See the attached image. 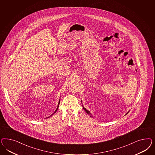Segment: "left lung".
I'll return each mask as SVG.
<instances>
[{"label":"left lung","instance_id":"8db88e82","mask_svg":"<svg viewBox=\"0 0 155 155\" xmlns=\"http://www.w3.org/2000/svg\"><path fill=\"white\" fill-rule=\"evenodd\" d=\"M83 108H84V111H85L87 113V114L89 115L90 117H93V116H91V113H90L89 111H88L87 110H86V108H84V107H83ZM128 113H129V111H128V112L127 114H128Z\"/></svg>","mask_w":155,"mask_h":155}]
</instances>
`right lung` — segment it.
I'll list each match as a JSON object with an SVG mask.
<instances>
[{
    "label": "right lung",
    "mask_w": 155,
    "mask_h": 155,
    "mask_svg": "<svg viewBox=\"0 0 155 155\" xmlns=\"http://www.w3.org/2000/svg\"><path fill=\"white\" fill-rule=\"evenodd\" d=\"M59 103H60V102H59V103H58V106H57V108L56 110V111H54V113H56V112L57 110V109H58V106H59ZM53 114H54V113H53ZM53 114H52V115H51V116H52V115H53Z\"/></svg>",
    "instance_id": "1"
}]
</instances>
